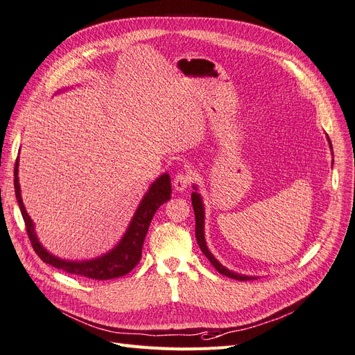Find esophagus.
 Instances as JSON below:
<instances>
[{
  "label": "esophagus",
  "instance_id": "esophagus-1",
  "mask_svg": "<svg viewBox=\"0 0 355 355\" xmlns=\"http://www.w3.org/2000/svg\"><path fill=\"white\" fill-rule=\"evenodd\" d=\"M191 182V175L187 174V173H178L175 177H174V189L175 191L178 193H182L184 191Z\"/></svg>",
  "mask_w": 355,
  "mask_h": 355
}]
</instances>
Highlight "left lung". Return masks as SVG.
Masks as SVG:
<instances>
[{"label": "left lung", "mask_w": 355, "mask_h": 355, "mask_svg": "<svg viewBox=\"0 0 355 355\" xmlns=\"http://www.w3.org/2000/svg\"><path fill=\"white\" fill-rule=\"evenodd\" d=\"M327 141H329V146L331 148V143H330V139L327 137ZM331 165H334V162H331ZM194 190H198L196 186H193ZM191 205H193V211H194V218H196V240L199 243V248L203 252V255L207 257L209 259L211 264L216 268V271H218L220 274H223V276H227L230 279H236V280H254L257 277L254 276H243V274H237L232 270L225 268L221 262L216 259L211 252L207 246V240H205V208H203V202H202V196L198 193V191H193L191 193Z\"/></svg>", "instance_id": "obj_1"}]
</instances>
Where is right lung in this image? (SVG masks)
<instances>
[{"label":"right lung","instance_id":"1","mask_svg":"<svg viewBox=\"0 0 355 355\" xmlns=\"http://www.w3.org/2000/svg\"><path fill=\"white\" fill-rule=\"evenodd\" d=\"M17 175H19V157L16 159V166H15V191H16V199L19 203L21 216H24L25 220L26 232H28L33 250H35L38 257L45 262V264H50L66 272L76 274V276H84L94 280H110V279L122 277L139 264L141 258L144 239L153 215L156 214V211L159 209L161 205H164L171 199V193H173V190H171V178L165 173L159 178H156L152 182V186L148 187L147 193L144 194V198L139 205V208H137L132 216L127 232H125V234L119 240V243L113 248L110 252L88 261H67V259H60L59 257H54L41 245L38 236L35 233V227H33V221L31 220V216L25 209L24 200H21V191H20Z\"/></svg>","mask_w":355,"mask_h":355}]
</instances>
